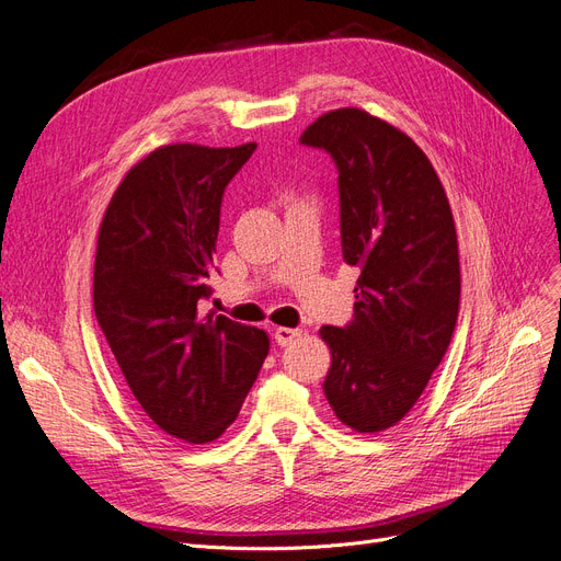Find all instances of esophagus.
Instances as JSON below:
<instances>
[{
    "label": "esophagus",
    "mask_w": 561,
    "mask_h": 561,
    "mask_svg": "<svg viewBox=\"0 0 561 561\" xmlns=\"http://www.w3.org/2000/svg\"><path fill=\"white\" fill-rule=\"evenodd\" d=\"M298 335H300L298 328H282V325L275 328V342H277L279 346H288Z\"/></svg>",
    "instance_id": "1"
}]
</instances>
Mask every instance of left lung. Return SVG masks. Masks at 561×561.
I'll list each match as a JSON object with an SVG mask.
<instances>
[{"label": "left lung", "instance_id": "8db88e82", "mask_svg": "<svg viewBox=\"0 0 561 561\" xmlns=\"http://www.w3.org/2000/svg\"><path fill=\"white\" fill-rule=\"evenodd\" d=\"M300 142L337 165L342 254L360 267L354 319L321 328L323 392L344 425L381 432L419 402L458 321L453 213L419 145L365 111H330Z\"/></svg>", "mask_w": 561, "mask_h": 561}]
</instances>
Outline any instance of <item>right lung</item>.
<instances>
[{
	"label": "right lung",
	"instance_id": "1",
	"mask_svg": "<svg viewBox=\"0 0 561 561\" xmlns=\"http://www.w3.org/2000/svg\"><path fill=\"white\" fill-rule=\"evenodd\" d=\"M254 150L163 145L119 182L99 228L96 321L142 411L190 444L238 419L270 348L263 330L201 312L224 190Z\"/></svg>",
	"mask_w": 561,
	"mask_h": 561
}]
</instances>
